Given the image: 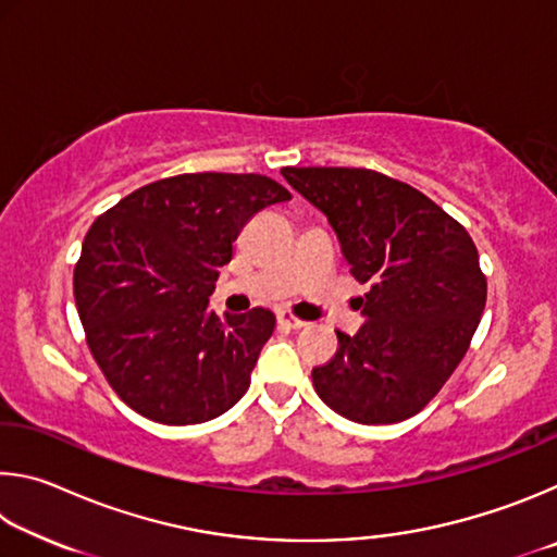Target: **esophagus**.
I'll list each match as a JSON object with an SVG mask.
<instances>
[{
    "instance_id": "esophagus-1",
    "label": "esophagus",
    "mask_w": 557,
    "mask_h": 557,
    "mask_svg": "<svg viewBox=\"0 0 557 557\" xmlns=\"http://www.w3.org/2000/svg\"><path fill=\"white\" fill-rule=\"evenodd\" d=\"M277 322H280L282 326H287V329H301V326H307L305 319H297L292 312H280V314H277Z\"/></svg>"
}]
</instances>
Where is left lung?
I'll return each mask as SVG.
<instances>
[{"mask_svg": "<svg viewBox=\"0 0 557 557\" xmlns=\"http://www.w3.org/2000/svg\"><path fill=\"white\" fill-rule=\"evenodd\" d=\"M282 176L332 223L351 275L371 289L366 324L336 332L312 371L317 395L361 425L412 418L465 358L486 305V277L465 225L410 184L373 169L285 166Z\"/></svg>", "mask_w": 557, "mask_h": 557, "instance_id": "left-lung-1", "label": "left lung"}]
</instances>
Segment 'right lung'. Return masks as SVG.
I'll return each instance as SVG.
<instances>
[{"label": "right lung", "instance_id": "obj_1", "mask_svg": "<svg viewBox=\"0 0 557 557\" xmlns=\"http://www.w3.org/2000/svg\"><path fill=\"white\" fill-rule=\"evenodd\" d=\"M292 194L262 174L159 178L98 215L73 272L86 342L132 410L162 425L223 414L250 385L275 314L209 312L219 268L265 206Z\"/></svg>", "mask_w": 557, "mask_h": 557}]
</instances>
